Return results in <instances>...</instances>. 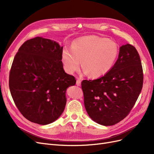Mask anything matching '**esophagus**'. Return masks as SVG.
<instances>
[{
  "label": "esophagus",
  "mask_w": 154,
  "mask_h": 154,
  "mask_svg": "<svg viewBox=\"0 0 154 154\" xmlns=\"http://www.w3.org/2000/svg\"><path fill=\"white\" fill-rule=\"evenodd\" d=\"M76 85L77 86H80L81 85V80L80 79H78L76 80Z\"/></svg>",
  "instance_id": "34e87169"
}]
</instances>
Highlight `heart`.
<instances>
[{
	"instance_id": "1",
	"label": "heart",
	"mask_w": 154,
	"mask_h": 154,
	"mask_svg": "<svg viewBox=\"0 0 154 154\" xmlns=\"http://www.w3.org/2000/svg\"><path fill=\"white\" fill-rule=\"evenodd\" d=\"M119 49L115 42L105 37L91 35L74 40L71 49L65 48L62 53L64 70L69 74L81 66L91 77L105 75L112 68L118 57Z\"/></svg>"
}]
</instances>
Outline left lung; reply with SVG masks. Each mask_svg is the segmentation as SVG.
<instances>
[{
    "instance_id": "1",
    "label": "left lung",
    "mask_w": 154,
    "mask_h": 154,
    "mask_svg": "<svg viewBox=\"0 0 154 154\" xmlns=\"http://www.w3.org/2000/svg\"><path fill=\"white\" fill-rule=\"evenodd\" d=\"M143 72L140 57L133 45L119 48L114 66L103 76L83 80L85 109L97 123L111 126L127 117L141 91Z\"/></svg>"
}]
</instances>
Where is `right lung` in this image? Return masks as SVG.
<instances>
[{"label":"right lung","instance_id":"right-lung-1","mask_svg":"<svg viewBox=\"0 0 154 154\" xmlns=\"http://www.w3.org/2000/svg\"><path fill=\"white\" fill-rule=\"evenodd\" d=\"M62 51L56 42L38 36L26 41L14 58L11 94L22 116L32 123L57 120L66 105V89L75 85V78L63 70Z\"/></svg>","mask_w":154,"mask_h":154}]
</instances>
